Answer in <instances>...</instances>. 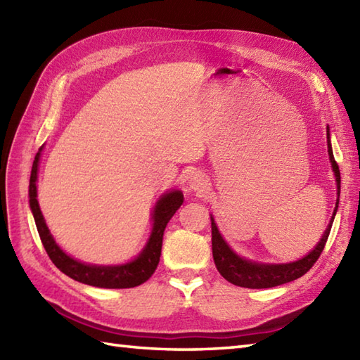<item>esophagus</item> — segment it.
I'll return each mask as SVG.
<instances>
[{
	"mask_svg": "<svg viewBox=\"0 0 360 360\" xmlns=\"http://www.w3.org/2000/svg\"><path fill=\"white\" fill-rule=\"evenodd\" d=\"M209 179H207V176H205L204 173H193L192 176H190V179H188V187H190V190H193V192H198V193H204V192H207V188H209Z\"/></svg>",
	"mask_w": 360,
	"mask_h": 360,
	"instance_id": "34e87169",
	"label": "esophagus"
}]
</instances>
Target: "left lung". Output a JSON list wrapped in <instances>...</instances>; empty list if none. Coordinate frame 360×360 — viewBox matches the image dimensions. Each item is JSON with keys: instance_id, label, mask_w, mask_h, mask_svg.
Listing matches in <instances>:
<instances>
[{"instance_id": "left-lung-1", "label": "left lung", "mask_w": 360, "mask_h": 360, "mask_svg": "<svg viewBox=\"0 0 360 360\" xmlns=\"http://www.w3.org/2000/svg\"><path fill=\"white\" fill-rule=\"evenodd\" d=\"M326 142H328V155H330L335 182H338V201H335L333 218L330 221V224H328L323 236L320 238L314 250H311L307 257L298 259V262L285 263V264H264V263L249 262V259L236 255L235 252L227 246V243L223 240V236H221L218 231L215 221L212 218L213 259H215L218 272L223 275L227 281H231L232 285L249 288V289H264V288L285 285V283L300 278L302 275L307 274L319 259L326 244L328 236H330L335 212H338V207H339V196H340V170L333 155L331 141H330V128H326Z\"/></svg>"}]
</instances>
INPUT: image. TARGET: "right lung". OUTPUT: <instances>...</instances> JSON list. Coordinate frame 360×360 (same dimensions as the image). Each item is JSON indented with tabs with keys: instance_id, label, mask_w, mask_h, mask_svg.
<instances>
[{
	"instance_id": "right-lung-1",
	"label": "right lung",
	"mask_w": 360,
	"mask_h": 360,
	"mask_svg": "<svg viewBox=\"0 0 360 360\" xmlns=\"http://www.w3.org/2000/svg\"><path fill=\"white\" fill-rule=\"evenodd\" d=\"M40 151L35 155V160L32 164V172H30L29 181V204L30 210L34 213V219L37 224L38 235H40L43 246L48 252L52 263L56 264L60 271L66 274L68 277L74 278L75 281L85 283L89 286L97 288H108V289H124L134 288L147 281L153 272L156 271L160 258V249H162V236L167 227V223L184 202V196L179 190H173L170 193L160 196L156 202L155 210H153V229L148 238L147 246L139 254L136 259L127 264L119 266H96L85 264L77 259L66 255L65 252L58 248L56 240L52 238L48 226L44 223L41 215L40 205L37 201V173H38V160H40Z\"/></svg>"
}]
</instances>
